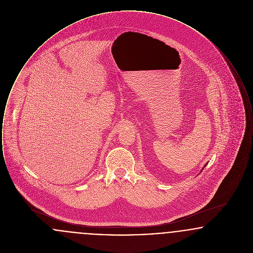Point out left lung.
<instances>
[{
  "mask_svg": "<svg viewBox=\"0 0 253 253\" xmlns=\"http://www.w3.org/2000/svg\"><path fill=\"white\" fill-rule=\"evenodd\" d=\"M206 165H207V163H206V164H205L204 168H205V167H206ZM204 168H203V169H204ZM203 169H201V171H202V170H203Z\"/></svg>",
  "mask_w": 253,
  "mask_h": 253,
  "instance_id": "left-lung-1",
  "label": "left lung"
}]
</instances>
